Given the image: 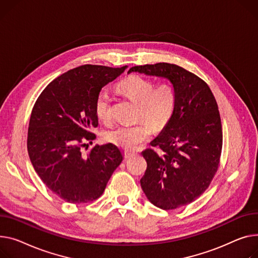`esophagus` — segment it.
I'll use <instances>...</instances> for the list:
<instances>
[{
    "label": "esophagus",
    "mask_w": 258,
    "mask_h": 258,
    "mask_svg": "<svg viewBox=\"0 0 258 258\" xmlns=\"http://www.w3.org/2000/svg\"><path fill=\"white\" fill-rule=\"evenodd\" d=\"M133 156H135V153H133V152H131V151H125V152H124V158H125V159L132 158Z\"/></svg>",
    "instance_id": "1"
}]
</instances>
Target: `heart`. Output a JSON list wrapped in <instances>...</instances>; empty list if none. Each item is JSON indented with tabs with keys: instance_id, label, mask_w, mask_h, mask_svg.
<instances>
[{
	"instance_id": "1",
	"label": "heart",
	"mask_w": 258,
	"mask_h": 258,
	"mask_svg": "<svg viewBox=\"0 0 258 258\" xmlns=\"http://www.w3.org/2000/svg\"><path fill=\"white\" fill-rule=\"evenodd\" d=\"M118 89L133 101L139 104V115L147 118L156 127H163L173 115L176 105V94L173 86L168 82L154 87V83L140 76H132L118 84ZM98 119L110 118V97L107 91H100L94 104ZM152 126L147 121L130 125H120L106 134V139L125 150H135L148 140Z\"/></svg>"
}]
</instances>
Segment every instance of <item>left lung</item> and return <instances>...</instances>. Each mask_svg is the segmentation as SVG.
<instances>
[{
    "mask_svg": "<svg viewBox=\"0 0 258 258\" xmlns=\"http://www.w3.org/2000/svg\"><path fill=\"white\" fill-rule=\"evenodd\" d=\"M131 73L167 79L175 90L173 115L150 143L161 152H142L147 168L140 182L156 207H183L203 194L219 167L223 135L217 101L207 83L178 65L146 64Z\"/></svg>",
    "mask_w": 258,
    "mask_h": 258,
    "instance_id": "1",
    "label": "left lung"
}]
</instances>
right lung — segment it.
<instances>
[{
  "instance_id": "obj_1",
  "label": "right lung",
  "mask_w": 258,
  "mask_h": 258,
  "mask_svg": "<svg viewBox=\"0 0 258 258\" xmlns=\"http://www.w3.org/2000/svg\"><path fill=\"white\" fill-rule=\"evenodd\" d=\"M126 66L86 64L51 81L33 107L28 130V152L36 173L51 192L71 203H87L104 193L122 162L116 145L82 147L95 139L98 125L95 98Z\"/></svg>"
}]
</instances>
